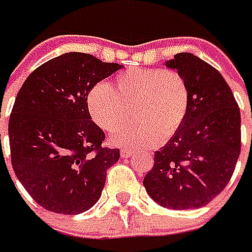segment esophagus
<instances>
[{
  "mask_svg": "<svg viewBox=\"0 0 252 252\" xmlns=\"http://www.w3.org/2000/svg\"><path fill=\"white\" fill-rule=\"evenodd\" d=\"M133 156V151L126 150V149H123L121 150V158H128V157Z\"/></svg>",
  "mask_w": 252,
  "mask_h": 252,
  "instance_id": "1",
  "label": "esophagus"
}]
</instances>
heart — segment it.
<instances>
[{
  "label": "heart",
  "instance_id": "b5f03b06",
  "mask_svg": "<svg viewBox=\"0 0 252 252\" xmlns=\"http://www.w3.org/2000/svg\"><path fill=\"white\" fill-rule=\"evenodd\" d=\"M188 89L184 77L173 69L131 68L117 75L112 87L106 83L91 86L86 105L91 119L105 131L121 128L114 142L131 147H150L173 136L187 116Z\"/></svg>",
  "mask_w": 252,
  "mask_h": 252
}]
</instances>
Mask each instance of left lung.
Instances as JSON below:
<instances>
[{
	"mask_svg": "<svg viewBox=\"0 0 252 252\" xmlns=\"http://www.w3.org/2000/svg\"><path fill=\"white\" fill-rule=\"evenodd\" d=\"M184 77L187 116L159 151L143 186L158 205L199 209L229 183L242 147L240 109L220 72L191 53L165 63Z\"/></svg>",
	"mask_w": 252,
	"mask_h": 252,
	"instance_id": "1",
	"label": "left lung"
}]
</instances>
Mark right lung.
<instances>
[{
  "instance_id": "right-lung-1",
  "label": "right lung",
  "mask_w": 252,
  "mask_h": 252,
  "mask_svg": "<svg viewBox=\"0 0 252 252\" xmlns=\"http://www.w3.org/2000/svg\"><path fill=\"white\" fill-rule=\"evenodd\" d=\"M120 68L91 54L65 53L38 66L17 93L8 126L12 166L49 212L80 214L101 198L120 150L103 144L105 132L91 120L86 94Z\"/></svg>"
}]
</instances>
